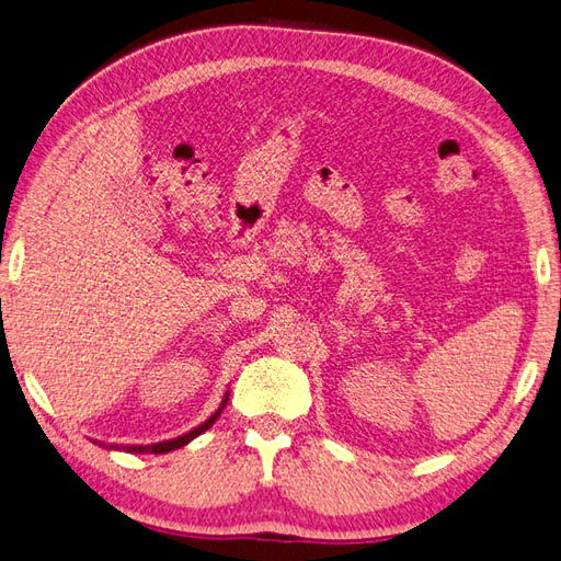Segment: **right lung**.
<instances>
[{
    "mask_svg": "<svg viewBox=\"0 0 561 561\" xmlns=\"http://www.w3.org/2000/svg\"><path fill=\"white\" fill-rule=\"evenodd\" d=\"M228 398H230V392L226 390V394H224V400H221V404H218V409L216 412L207 419V421H202L197 428H193V431H187V433H183V435H178V438H171V440H163V443H154V445H104V443H98V445H102V447H106V449H123V453H130V455H167V453H173V449H178V447H183V445H187L190 440H195L197 435H202L204 431H209L214 423H216V419L221 416V412L226 409V404H228Z\"/></svg>",
    "mask_w": 561,
    "mask_h": 561,
    "instance_id": "add662e5",
    "label": "right lung"
}]
</instances>
